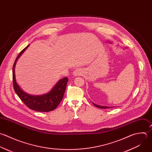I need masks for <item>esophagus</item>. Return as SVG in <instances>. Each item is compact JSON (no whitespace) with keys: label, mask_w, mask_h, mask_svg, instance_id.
Listing matches in <instances>:
<instances>
[{"label":"esophagus","mask_w":152,"mask_h":152,"mask_svg":"<svg viewBox=\"0 0 152 152\" xmlns=\"http://www.w3.org/2000/svg\"><path fill=\"white\" fill-rule=\"evenodd\" d=\"M82 70L80 69H76V70H74L73 72V75L75 76H80L82 74Z\"/></svg>","instance_id":"obj_1"}]
</instances>
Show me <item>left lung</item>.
<instances>
[{
    "mask_svg": "<svg viewBox=\"0 0 152 152\" xmlns=\"http://www.w3.org/2000/svg\"><path fill=\"white\" fill-rule=\"evenodd\" d=\"M93 103V102H92ZM93 104L95 106V107H98V108H104V109H105V108H111V107H106V106H101V105H96V104H94V103H93Z\"/></svg>",
    "mask_w": 152,
    "mask_h": 152,
    "instance_id": "left-lung-1",
    "label": "left lung"
}]
</instances>
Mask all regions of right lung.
Returning a JSON list of instances; mask_svg holds the SVG:
<instances>
[{"label": "right lung", "instance_id": "obj_1", "mask_svg": "<svg viewBox=\"0 0 152 152\" xmlns=\"http://www.w3.org/2000/svg\"><path fill=\"white\" fill-rule=\"evenodd\" d=\"M29 45V44L20 52L14 62L12 69L13 89L21 101L29 109L39 112H49L55 110L62 100L69 79L65 77L59 80L49 92L42 95H31L23 92L16 82L15 67L18 58Z\"/></svg>", "mask_w": 152, "mask_h": 152}]
</instances>
